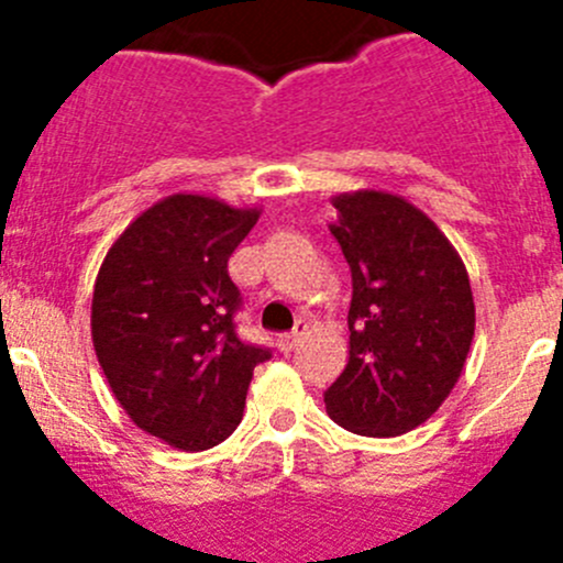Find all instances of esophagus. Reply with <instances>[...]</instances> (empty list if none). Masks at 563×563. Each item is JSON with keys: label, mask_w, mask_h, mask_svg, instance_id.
Instances as JSON below:
<instances>
[{"label": "esophagus", "mask_w": 563, "mask_h": 563, "mask_svg": "<svg viewBox=\"0 0 563 563\" xmlns=\"http://www.w3.org/2000/svg\"><path fill=\"white\" fill-rule=\"evenodd\" d=\"M305 332H308V321H297V327H294V332L283 334V338H280V349H283V351H291L294 345H297L299 340L305 338Z\"/></svg>", "instance_id": "esophagus-1"}]
</instances>
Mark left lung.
Listing matches in <instances>:
<instances>
[{
  "instance_id": "left-lung-1",
  "label": "left lung",
  "mask_w": 563,
  "mask_h": 563,
  "mask_svg": "<svg viewBox=\"0 0 563 563\" xmlns=\"http://www.w3.org/2000/svg\"><path fill=\"white\" fill-rule=\"evenodd\" d=\"M351 266L349 365L323 391L340 428L373 439L428 422L455 389L474 340V294L444 231L387 190L332 198Z\"/></svg>"
}]
</instances>
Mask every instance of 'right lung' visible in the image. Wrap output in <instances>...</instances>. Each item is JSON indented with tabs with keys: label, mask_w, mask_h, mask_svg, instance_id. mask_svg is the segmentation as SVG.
<instances>
[{
	"label": "right lung",
	"mask_w": 563,
	"mask_h": 563,
	"mask_svg": "<svg viewBox=\"0 0 563 563\" xmlns=\"http://www.w3.org/2000/svg\"><path fill=\"white\" fill-rule=\"evenodd\" d=\"M261 209L174 192L108 247L92 294V343L108 387L144 433L181 452L229 439L253 367L269 351L240 340L229 258Z\"/></svg>",
	"instance_id": "1"
}]
</instances>
